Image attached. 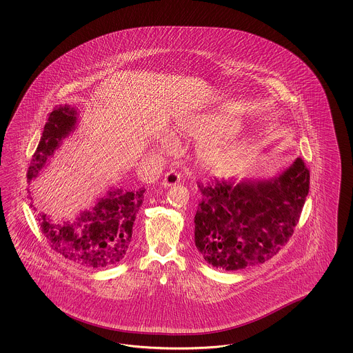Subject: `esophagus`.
<instances>
[{
	"mask_svg": "<svg viewBox=\"0 0 353 353\" xmlns=\"http://www.w3.org/2000/svg\"><path fill=\"white\" fill-rule=\"evenodd\" d=\"M179 183H180V174L177 172L171 171L164 174L163 181H161V186L171 188V186H174V185H179Z\"/></svg>",
	"mask_w": 353,
	"mask_h": 353,
	"instance_id": "34e87169",
	"label": "esophagus"
}]
</instances>
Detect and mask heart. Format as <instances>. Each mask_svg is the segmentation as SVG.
Wrapping results in <instances>:
<instances>
[{
  "label": "heart",
  "instance_id": "heart-1",
  "mask_svg": "<svg viewBox=\"0 0 353 353\" xmlns=\"http://www.w3.org/2000/svg\"><path fill=\"white\" fill-rule=\"evenodd\" d=\"M242 128L241 119L228 112H207L182 125V130L202 143L228 139ZM164 143H171L165 139ZM246 150L245 141H230L226 143H210L201 152L204 167L211 171H221L238 161Z\"/></svg>",
  "mask_w": 353,
  "mask_h": 353
}]
</instances>
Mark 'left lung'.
I'll use <instances>...</instances> for the list:
<instances>
[{"mask_svg":"<svg viewBox=\"0 0 353 353\" xmlns=\"http://www.w3.org/2000/svg\"><path fill=\"white\" fill-rule=\"evenodd\" d=\"M194 242L212 267L238 270L265 263L288 243L310 192L300 158L269 179L199 183Z\"/></svg>","mask_w":353,"mask_h":353,"instance_id":"left-lung-1","label":"left lung"}]
</instances>
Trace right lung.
<instances>
[{
	"label": "right lung",
	"mask_w": 353,
	"mask_h": 353,
	"mask_svg": "<svg viewBox=\"0 0 353 353\" xmlns=\"http://www.w3.org/2000/svg\"><path fill=\"white\" fill-rule=\"evenodd\" d=\"M77 121L79 111L75 107L57 106L50 112L28 168V182L50 163L63 139L75 132ZM143 192L145 188H110L96 205L81 210L71 220H53L40 211L37 221L49 245L64 259L88 268L115 265L128 254Z\"/></svg>",
	"instance_id": "1"
}]
</instances>
